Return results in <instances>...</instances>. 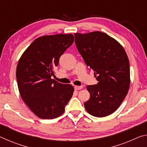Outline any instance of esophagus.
I'll return each instance as SVG.
<instances>
[{"label": "esophagus", "instance_id": "34e87169", "mask_svg": "<svg viewBox=\"0 0 147 147\" xmlns=\"http://www.w3.org/2000/svg\"><path fill=\"white\" fill-rule=\"evenodd\" d=\"M83 88V86H74V89L75 90H80Z\"/></svg>", "mask_w": 147, "mask_h": 147}]
</instances>
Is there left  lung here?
<instances>
[{
    "label": "left lung",
    "mask_w": 147,
    "mask_h": 147,
    "mask_svg": "<svg viewBox=\"0 0 147 147\" xmlns=\"http://www.w3.org/2000/svg\"><path fill=\"white\" fill-rule=\"evenodd\" d=\"M75 44L97 84L87 86L90 98L84 103L90 115L103 117L117 110L130 88V64L115 39L101 32L74 34Z\"/></svg>",
    "instance_id": "obj_1"
}]
</instances>
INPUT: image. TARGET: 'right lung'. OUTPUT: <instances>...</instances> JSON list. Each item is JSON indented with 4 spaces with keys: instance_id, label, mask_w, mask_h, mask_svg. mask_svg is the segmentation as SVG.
<instances>
[{
    "instance_id": "1",
    "label": "right lung",
    "mask_w": 147,
    "mask_h": 147,
    "mask_svg": "<svg viewBox=\"0 0 147 147\" xmlns=\"http://www.w3.org/2000/svg\"><path fill=\"white\" fill-rule=\"evenodd\" d=\"M73 42V34L39 37L30 45L19 60L16 77L20 94L39 118L58 117L73 96V86L51 78L60 56Z\"/></svg>"
}]
</instances>
